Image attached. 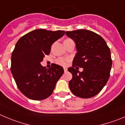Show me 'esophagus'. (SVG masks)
<instances>
[{"label":"esophagus","instance_id":"esophagus-1","mask_svg":"<svg viewBox=\"0 0 125 125\" xmlns=\"http://www.w3.org/2000/svg\"><path fill=\"white\" fill-rule=\"evenodd\" d=\"M64 72H67V69L66 68V67H64Z\"/></svg>","mask_w":125,"mask_h":125}]
</instances>
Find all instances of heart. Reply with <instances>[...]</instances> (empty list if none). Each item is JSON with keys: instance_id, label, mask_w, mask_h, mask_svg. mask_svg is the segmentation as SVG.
I'll list each match as a JSON object with an SVG mask.
<instances>
[{"instance_id": "b5f03b06", "label": "heart", "mask_w": 125, "mask_h": 125, "mask_svg": "<svg viewBox=\"0 0 125 125\" xmlns=\"http://www.w3.org/2000/svg\"><path fill=\"white\" fill-rule=\"evenodd\" d=\"M67 61H68V59H65V58H59L57 60V62L61 65H66Z\"/></svg>"}]
</instances>
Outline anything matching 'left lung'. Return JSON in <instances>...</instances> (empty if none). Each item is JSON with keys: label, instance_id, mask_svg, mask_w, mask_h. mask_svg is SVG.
Masks as SVG:
<instances>
[{"label": "left lung", "instance_id": "obj_1", "mask_svg": "<svg viewBox=\"0 0 125 125\" xmlns=\"http://www.w3.org/2000/svg\"><path fill=\"white\" fill-rule=\"evenodd\" d=\"M66 34L75 42L77 53L68 69L72 74L69 82L75 96L90 98L99 93L110 76L112 61L110 48L101 36L86 29L67 31ZM84 69L82 72L76 66Z\"/></svg>", "mask_w": 125, "mask_h": 125}]
</instances>
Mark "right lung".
Instances as JSON below:
<instances>
[{"label": "right lung", "instance_id": "1", "mask_svg": "<svg viewBox=\"0 0 125 125\" xmlns=\"http://www.w3.org/2000/svg\"><path fill=\"white\" fill-rule=\"evenodd\" d=\"M64 31L35 29L21 37L11 58V72L21 93L32 100H43L53 93L64 73L63 67L53 64L50 69L40 62L51 52L52 44L63 36Z\"/></svg>", "mask_w": 125, "mask_h": 125}]
</instances>
